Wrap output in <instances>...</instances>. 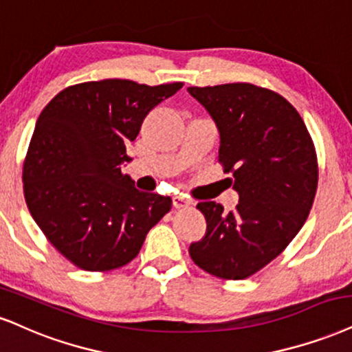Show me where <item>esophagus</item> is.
Wrapping results in <instances>:
<instances>
[{
  "instance_id": "34e87169",
  "label": "esophagus",
  "mask_w": 352,
  "mask_h": 352,
  "mask_svg": "<svg viewBox=\"0 0 352 352\" xmlns=\"http://www.w3.org/2000/svg\"><path fill=\"white\" fill-rule=\"evenodd\" d=\"M173 206H175L176 209H184V207L190 206V202L183 196H175L173 197Z\"/></svg>"
}]
</instances>
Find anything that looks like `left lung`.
Wrapping results in <instances>:
<instances>
[{
	"label": "left lung",
	"mask_w": 352,
	"mask_h": 352,
	"mask_svg": "<svg viewBox=\"0 0 352 352\" xmlns=\"http://www.w3.org/2000/svg\"><path fill=\"white\" fill-rule=\"evenodd\" d=\"M220 133L219 162L240 201L223 212L199 202L206 236L189 246L199 267L220 279H246L277 258L303 227L318 186V163L296 107L250 83L188 88Z\"/></svg>",
	"instance_id": "left-lung-1"
}]
</instances>
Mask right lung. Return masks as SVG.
I'll use <instances>...</instances> for the list:
<instances>
[{
	"mask_svg": "<svg viewBox=\"0 0 352 352\" xmlns=\"http://www.w3.org/2000/svg\"><path fill=\"white\" fill-rule=\"evenodd\" d=\"M183 88L102 80L60 91L38 116L23 183L28 209L58 253L85 271L132 261L171 197L142 192L122 175L125 145L146 114Z\"/></svg>",
	"mask_w": 352,
	"mask_h": 352,
	"instance_id": "add662e5",
	"label": "right lung"
}]
</instances>
